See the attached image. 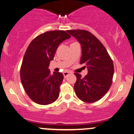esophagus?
<instances>
[{
    "instance_id": "esophagus-1",
    "label": "esophagus",
    "mask_w": 134,
    "mask_h": 134,
    "mask_svg": "<svg viewBox=\"0 0 134 134\" xmlns=\"http://www.w3.org/2000/svg\"><path fill=\"white\" fill-rule=\"evenodd\" d=\"M63 76H64L65 78H66L67 76H69L70 74H71V72H68V71H65V72H63Z\"/></svg>"
}]
</instances>
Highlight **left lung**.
<instances>
[{"label": "left lung", "instance_id": "left-lung-1", "mask_svg": "<svg viewBox=\"0 0 134 134\" xmlns=\"http://www.w3.org/2000/svg\"><path fill=\"white\" fill-rule=\"evenodd\" d=\"M67 31L81 44L80 64H85L88 69L84 78L74 73L77 78L74 86L76 94L84 102H96L105 96L112 85L113 62L103 45L91 33L82 29Z\"/></svg>", "mask_w": 134, "mask_h": 134}]
</instances>
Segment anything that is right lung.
<instances>
[{"label":"right lung","mask_w":134,"mask_h":134,"mask_svg":"<svg viewBox=\"0 0 134 134\" xmlns=\"http://www.w3.org/2000/svg\"><path fill=\"white\" fill-rule=\"evenodd\" d=\"M69 38L65 31H51L36 36L28 46L21 65L20 79L34 102L46 105L58 98L63 75L59 72L51 74L49 66L60 43Z\"/></svg>","instance_id":"obj_1"}]
</instances>
